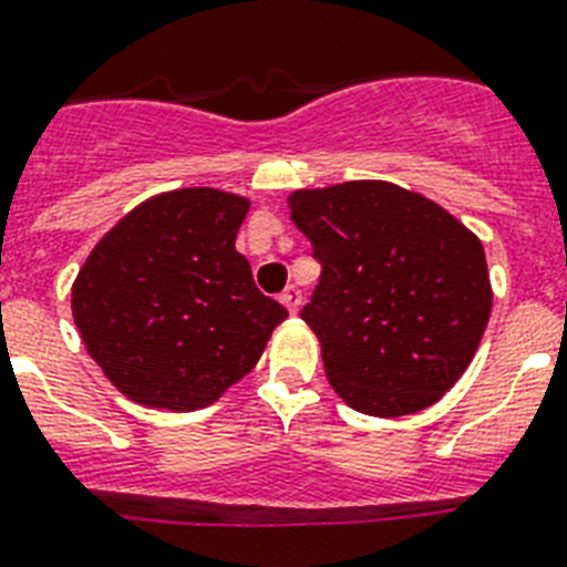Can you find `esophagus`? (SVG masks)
<instances>
[{
	"label": "esophagus",
	"instance_id": "obj_1",
	"mask_svg": "<svg viewBox=\"0 0 567 567\" xmlns=\"http://www.w3.org/2000/svg\"><path fill=\"white\" fill-rule=\"evenodd\" d=\"M279 299H282V306L288 308V311L297 313L299 306H302V291H299L297 285H288V288H285L282 297H279Z\"/></svg>",
	"mask_w": 567,
	"mask_h": 567
}]
</instances>
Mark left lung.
Wrapping results in <instances>:
<instances>
[{
  "mask_svg": "<svg viewBox=\"0 0 567 567\" xmlns=\"http://www.w3.org/2000/svg\"><path fill=\"white\" fill-rule=\"evenodd\" d=\"M288 207L322 268L302 320L320 337L328 383L365 415L432 406L487 328L482 241L444 207L389 181L297 189Z\"/></svg>",
  "mask_w": 567,
  "mask_h": 567,
  "instance_id": "8db88e82",
  "label": "left lung"
}]
</instances>
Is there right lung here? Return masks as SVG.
<instances>
[{
    "instance_id": "obj_1",
    "label": "right lung",
    "mask_w": 567,
    "mask_h": 567,
    "mask_svg": "<svg viewBox=\"0 0 567 567\" xmlns=\"http://www.w3.org/2000/svg\"><path fill=\"white\" fill-rule=\"evenodd\" d=\"M247 210L241 195L173 189L123 216L89 254L71 311L85 351L130 401L210 406L288 317L236 250Z\"/></svg>"
}]
</instances>
